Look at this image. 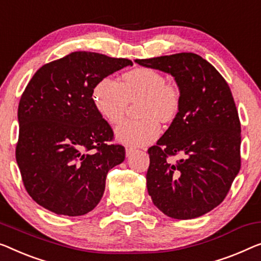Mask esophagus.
Here are the masks:
<instances>
[{"mask_svg": "<svg viewBox=\"0 0 261 261\" xmlns=\"http://www.w3.org/2000/svg\"><path fill=\"white\" fill-rule=\"evenodd\" d=\"M135 149L132 146H126L125 147V152H126V157H130V155L132 154V152H134Z\"/></svg>", "mask_w": 261, "mask_h": 261, "instance_id": "esophagus-1", "label": "esophagus"}]
</instances>
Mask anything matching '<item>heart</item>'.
Masks as SVG:
<instances>
[{
    "instance_id": "b5f03b06",
    "label": "heart",
    "mask_w": 261,
    "mask_h": 261,
    "mask_svg": "<svg viewBox=\"0 0 261 261\" xmlns=\"http://www.w3.org/2000/svg\"><path fill=\"white\" fill-rule=\"evenodd\" d=\"M97 110L109 123H118L130 102H141L138 115L142 119H126L116 126L119 142L132 146L150 144L161 135L162 123L177 117L181 106V91L178 84L168 82L164 73L150 68H137L125 72L122 82L104 77L92 90Z\"/></svg>"
}]
</instances>
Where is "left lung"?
I'll list each match as a JSON object with an SVG mask.
<instances>
[{"label": "left lung", "mask_w": 261, "mask_h": 261, "mask_svg": "<svg viewBox=\"0 0 261 261\" xmlns=\"http://www.w3.org/2000/svg\"><path fill=\"white\" fill-rule=\"evenodd\" d=\"M174 77L181 106L169 129L147 150V192L174 219H193L225 199L242 165V127L231 89L193 53L136 60ZM182 158L174 163L172 157Z\"/></svg>", "instance_id": "1"}]
</instances>
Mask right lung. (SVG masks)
<instances>
[{"instance_id": "add662e5", "label": "right lung", "mask_w": 261, "mask_h": 261, "mask_svg": "<svg viewBox=\"0 0 261 261\" xmlns=\"http://www.w3.org/2000/svg\"><path fill=\"white\" fill-rule=\"evenodd\" d=\"M132 65L127 58L75 51L35 72L18 104L16 162L38 205L56 215L83 216L102 199L109 170L125 158L97 110V82Z\"/></svg>"}]
</instances>
